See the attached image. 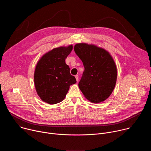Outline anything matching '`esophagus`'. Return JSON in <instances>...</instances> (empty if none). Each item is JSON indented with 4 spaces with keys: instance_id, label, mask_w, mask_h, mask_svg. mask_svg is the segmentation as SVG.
<instances>
[{
    "instance_id": "obj_1",
    "label": "esophagus",
    "mask_w": 151,
    "mask_h": 151,
    "mask_svg": "<svg viewBox=\"0 0 151 151\" xmlns=\"http://www.w3.org/2000/svg\"><path fill=\"white\" fill-rule=\"evenodd\" d=\"M75 78H76V81L78 82V80H79V76H78V75H75Z\"/></svg>"
}]
</instances>
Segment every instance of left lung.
Here are the masks:
<instances>
[{
  "mask_svg": "<svg viewBox=\"0 0 151 151\" xmlns=\"http://www.w3.org/2000/svg\"><path fill=\"white\" fill-rule=\"evenodd\" d=\"M74 51L85 68L79 88L90 101L99 103L113 92L117 79V68L110 53L94 44L79 43Z\"/></svg>",
  "mask_w": 151,
  "mask_h": 151,
  "instance_id": "obj_1",
  "label": "left lung"
}]
</instances>
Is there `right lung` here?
Instances as JSON below:
<instances>
[{"label": "right lung", "instance_id": "add662e5", "mask_svg": "<svg viewBox=\"0 0 151 151\" xmlns=\"http://www.w3.org/2000/svg\"><path fill=\"white\" fill-rule=\"evenodd\" d=\"M72 49V45L55 48L43 55L37 61L34 83L36 93L43 101L50 104L62 101L70 86L76 82L65 62Z\"/></svg>", "mask_w": 151, "mask_h": 151}]
</instances>
